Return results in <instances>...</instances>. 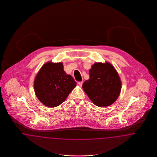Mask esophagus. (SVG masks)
Wrapping results in <instances>:
<instances>
[{
	"instance_id": "1",
	"label": "esophagus",
	"mask_w": 157,
	"mask_h": 157,
	"mask_svg": "<svg viewBox=\"0 0 157 157\" xmlns=\"http://www.w3.org/2000/svg\"><path fill=\"white\" fill-rule=\"evenodd\" d=\"M78 85L80 86H82V85H83V82H78Z\"/></svg>"
}]
</instances>
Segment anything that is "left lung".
Masks as SVG:
<instances>
[{
	"instance_id": "1",
	"label": "left lung",
	"mask_w": 157,
	"mask_h": 157,
	"mask_svg": "<svg viewBox=\"0 0 157 157\" xmlns=\"http://www.w3.org/2000/svg\"><path fill=\"white\" fill-rule=\"evenodd\" d=\"M90 78L83 89L96 106H108L119 97L121 82L114 67L109 63H95L89 70Z\"/></svg>"
}]
</instances>
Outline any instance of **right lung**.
<instances>
[{"label":"right lung","mask_w":157,"mask_h":157,"mask_svg":"<svg viewBox=\"0 0 157 157\" xmlns=\"http://www.w3.org/2000/svg\"><path fill=\"white\" fill-rule=\"evenodd\" d=\"M76 85L73 78L64 71L62 63L48 62L36 76L34 88L40 102L53 108L65 101Z\"/></svg>","instance_id":"right-lung-1"}]
</instances>
